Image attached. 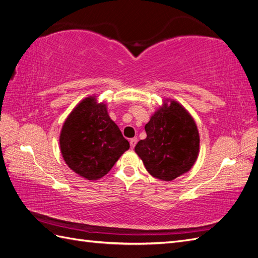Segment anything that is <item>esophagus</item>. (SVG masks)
Segmentation results:
<instances>
[{
  "mask_svg": "<svg viewBox=\"0 0 258 258\" xmlns=\"http://www.w3.org/2000/svg\"><path fill=\"white\" fill-rule=\"evenodd\" d=\"M137 142H138V139H137V138L130 139V146H131V148H135V146H136Z\"/></svg>",
  "mask_w": 258,
  "mask_h": 258,
  "instance_id": "obj_1",
  "label": "esophagus"
}]
</instances>
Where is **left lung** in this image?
<instances>
[{
  "label": "left lung",
  "mask_w": 258,
  "mask_h": 258,
  "mask_svg": "<svg viewBox=\"0 0 258 258\" xmlns=\"http://www.w3.org/2000/svg\"><path fill=\"white\" fill-rule=\"evenodd\" d=\"M146 139L135 151L148 173L162 181H172L189 171L199 154L197 124L186 108L174 100L162 106L145 124Z\"/></svg>",
  "instance_id": "8db88e82"
}]
</instances>
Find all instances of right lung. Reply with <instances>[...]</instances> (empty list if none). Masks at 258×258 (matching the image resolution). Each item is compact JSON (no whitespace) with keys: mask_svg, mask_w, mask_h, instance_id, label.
<instances>
[{"mask_svg":"<svg viewBox=\"0 0 258 258\" xmlns=\"http://www.w3.org/2000/svg\"><path fill=\"white\" fill-rule=\"evenodd\" d=\"M60 150L67 165L75 173L98 179L107 174L129 142L108 116L106 104L88 97L70 113L60 132Z\"/></svg>","mask_w":258,"mask_h":258,"instance_id":"obj_1","label":"right lung"}]
</instances>
